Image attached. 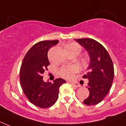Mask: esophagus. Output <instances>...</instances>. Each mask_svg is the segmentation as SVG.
I'll use <instances>...</instances> for the list:
<instances>
[{
    "label": "esophagus",
    "mask_w": 126,
    "mask_h": 126,
    "mask_svg": "<svg viewBox=\"0 0 126 126\" xmlns=\"http://www.w3.org/2000/svg\"><path fill=\"white\" fill-rule=\"evenodd\" d=\"M70 83H71V84H72L73 86H75V87H79L80 86L79 84V83H76V82H70Z\"/></svg>",
    "instance_id": "34e87169"
}]
</instances>
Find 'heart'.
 Wrapping results in <instances>:
<instances>
[{
	"instance_id": "obj_1",
	"label": "heart",
	"mask_w": 126,
	"mask_h": 126,
	"mask_svg": "<svg viewBox=\"0 0 126 126\" xmlns=\"http://www.w3.org/2000/svg\"><path fill=\"white\" fill-rule=\"evenodd\" d=\"M65 50H75L79 52L81 50V47L76 43H71L65 47ZM79 70V67L76 64L65 65L60 69L59 74L64 78L71 79L73 78L74 74L78 72Z\"/></svg>"
}]
</instances>
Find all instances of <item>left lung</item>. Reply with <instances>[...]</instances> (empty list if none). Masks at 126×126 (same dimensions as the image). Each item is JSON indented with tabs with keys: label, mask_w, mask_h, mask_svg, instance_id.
<instances>
[{
	"label": "left lung",
	"mask_w": 126,
	"mask_h": 126,
	"mask_svg": "<svg viewBox=\"0 0 126 126\" xmlns=\"http://www.w3.org/2000/svg\"><path fill=\"white\" fill-rule=\"evenodd\" d=\"M88 53V73L83 76L88 79L87 88L90 94L83 103L94 105L102 102L112 86L114 69L112 59L104 47L92 38L75 39Z\"/></svg>",
	"instance_id": "1"
}]
</instances>
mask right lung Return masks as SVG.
<instances>
[{"instance_id": "right-lung-1", "label": "right lung", "mask_w": 126, "mask_h": 126, "mask_svg": "<svg viewBox=\"0 0 126 126\" xmlns=\"http://www.w3.org/2000/svg\"><path fill=\"white\" fill-rule=\"evenodd\" d=\"M59 40L41 41L34 44L24 56L20 69V83L30 102L40 108L52 106L57 100L59 88L66 81L58 78L45 82L42 74L50 64L47 53Z\"/></svg>"}]
</instances>
